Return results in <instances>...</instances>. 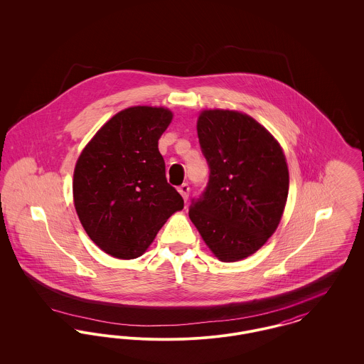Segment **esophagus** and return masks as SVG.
<instances>
[{"instance_id": "34e87169", "label": "esophagus", "mask_w": 364, "mask_h": 364, "mask_svg": "<svg viewBox=\"0 0 364 364\" xmlns=\"http://www.w3.org/2000/svg\"><path fill=\"white\" fill-rule=\"evenodd\" d=\"M178 192H180V195L183 196V199L187 200V199H188V195H190V186H188L187 183L181 184V186L178 187Z\"/></svg>"}]
</instances>
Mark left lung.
<instances>
[{
	"label": "left lung",
	"instance_id": "obj_1",
	"mask_svg": "<svg viewBox=\"0 0 364 364\" xmlns=\"http://www.w3.org/2000/svg\"><path fill=\"white\" fill-rule=\"evenodd\" d=\"M196 129L210 177L191 206V221L215 258L245 259L281 221L289 191L284 150L262 124L237 110L205 109Z\"/></svg>",
	"mask_w": 364,
	"mask_h": 364
}]
</instances>
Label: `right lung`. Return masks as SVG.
Segmentation results:
<instances>
[{
    "mask_svg": "<svg viewBox=\"0 0 364 364\" xmlns=\"http://www.w3.org/2000/svg\"><path fill=\"white\" fill-rule=\"evenodd\" d=\"M173 113L131 106L116 113L82 150L73 171V205L88 237L117 259H135L184 208L166 181L158 139Z\"/></svg>",
    "mask_w": 364,
    "mask_h": 364,
    "instance_id": "obj_1",
    "label": "right lung"
}]
</instances>
